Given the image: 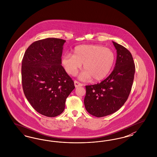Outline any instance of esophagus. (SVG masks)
<instances>
[{"instance_id": "esophagus-1", "label": "esophagus", "mask_w": 157, "mask_h": 157, "mask_svg": "<svg viewBox=\"0 0 157 157\" xmlns=\"http://www.w3.org/2000/svg\"><path fill=\"white\" fill-rule=\"evenodd\" d=\"M74 85H75V88L79 87V86H83V85H82V83H79V82L76 81H74Z\"/></svg>"}]
</instances>
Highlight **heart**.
Segmentation results:
<instances>
[{
    "label": "heart",
    "instance_id": "obj_1",
    "mask_svg": "<svg viewBox=\"0 0 157 157\" xmlns=\"http://www.w3.org/2000/svg\"><path fill=\"white\" fill-rule=\"evenodd\" d=\"M74 55L65 54L61 58V64L65 71L75 75L82 68L85 71L79 75L82 80L94 78L99 81L109 75L115 62L113 51L99 44H82L75 47Z\"/></svg>",
    "mask_w": 157,
    "mask_h": 157
}]
</instances>
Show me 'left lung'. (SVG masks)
Segmentation results:
<instances>
[{"instance_id": "left-lung-1", "label": "left lung", "mask_w": 157, "mask_h": 157, "mask_svg": "<svg viewBox=\"0 0 157 157\" xmlns=\"http://www.w3.org/2000/svg\"><path fill=\"white\" fill-rule=\"evenodd\" d=\"M113 42L117 58L112 72L106 79L93 85L86 86L84 99L88 113L101 117L117 112L130 94L135 74V65L130 52Z\"/></svg>"}]
</instances>
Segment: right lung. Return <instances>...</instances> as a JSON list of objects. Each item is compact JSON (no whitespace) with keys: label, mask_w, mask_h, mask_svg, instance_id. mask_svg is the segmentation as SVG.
Returning a JSON list of instances; mask_svg holds the SVG:
<instances>
[{"label":"right lung","mask_w":157,"mask_h":157,"mask_svg":"<svg viewBox=\"0 0 157 157\" xmlns=\"http://www.w3.org/2000/svg\"><path fill=\"white\" fill-rule=\"evenodd\" d=\"M65 40L47 38L32 43L21 64V79L27 101L38 113L56 117L75 89L74 82L61 65Z\"/></svg>","instance_id":"1"}]
</instances>
